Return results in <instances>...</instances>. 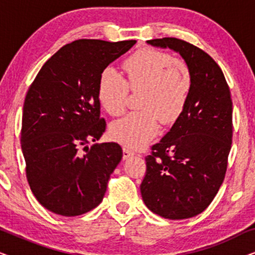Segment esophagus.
Returning a JSON list of instances; mask_svg holds the SVG:
<instances>
[{
	"instance_id": "34e87169",
	"label": "esophagus",
	"mask_w": 255,
	"mask_h": 255,
	"mask_svg": "<svg viewBox=\"0 0 255 255\" xmlns=\"http://www.w3.org/2000/svg\"><path fill=\"white\" fill-rule=\"evenodd\" d=\"M134 155V152L133 151H131V149H128V148H123V160H128V159H130L131 156H133Z\"/></svg>"
}]
</instances>
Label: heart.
<instances>
[{
    "instance_id": "obj_1",
    "label": "heart",
    "mask_w": 255,
    "mask_h": 255,
    "mask_svg": "<svg viewBox=\"0 0 255 255\" xmlns=\"http://www.w3.org/2000/svg\"><path fill=\"white\" fill-rule=\"evenodd\" d=\"M124 69L127 79L113 67L104 68L97 95L108 114L120 116L127 108L130 90L142 92V111L128 114L110 127L115 140L139 148L158 134L160 120L167 125L179 120L189 97L193 76L183 60L155 48H144L131 55L125 60Z\"/></svg>"
}]
</instances>
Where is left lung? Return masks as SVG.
Returning a JSON list of instances; mask_svg holds the SVG:
<instances>
[{
  "label": "left lung",
  "mask_w": 255,
  "mask_h": 255,
  "mask_svg": "<svg viewBox=\"0 0 255 255\" xmlns=\"http://www.w3.org/2000/svg\"><path fill=\"white\" fill-rule=\"evenodd\" d=\"M147 43L180 53L193 86L179 120L145 158L141 197L163 218H190L209 207L224 181L232 144L231 93L221 67L201 48L169 37Z\"/></svg>",
  "instance_id": "obj_1"
}]
</instances>
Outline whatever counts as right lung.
Returning <instances> with one entry per match:
<instances>
[{
	"instance_id": "right-lung-1",
	"label": "right lung",
	"mask_w": 255,
	"mask_h": 255,
	"mask_svg": "<svg viewBox=\"0 0 255 255\" xmlns=\"http://www.w3.org/2000/svg\"><path fill=\"white\" fill-rule=\"evenodd\" d=\"M135 40L80 39L45 62L27 90L20 144L34 197L57 215L73 217L96 208L123 152L116 142L94 144L106 131L100 117L101 73Z\"/></svg>"
}]
</instances>
